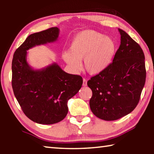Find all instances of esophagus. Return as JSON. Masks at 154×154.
I'll return each instance as SVG.
<instances>
[{"mask_svg": "<svg viewBox=\"0 0 154 154\" xmlns=\"http://www.w3.org/2000/svg\"><path fill=\"white\" fill-rule=\"evenodd\" d=\"M87 85V80L85 79H83V86H86Z\"/></svg>", "mask_w": 154, "mask_h": 154, "instance_id": "1", "label": "esophagus"}]
</instances>
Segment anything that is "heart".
Listing matches in <instances>:
<instances>
[{
	"label": "heart",
	"instance_id": "obj_1",
	"mask_svg": "<svg viewBox=\"0 0 154 154\" xmlns=\"http://www.w3.org/2000/svg\"><path fill=\"white\" fill-rule=\"evenodd\" d=\"M114 41L94 30L82 31L75 36L70 45L69 51H65L62 58L72 71L81 69L80 60L91 75L102 72L111 63L116 54Z\"/></svg>",
	"mask_w": 154,
	"mask_h": 154
}]
</instances>
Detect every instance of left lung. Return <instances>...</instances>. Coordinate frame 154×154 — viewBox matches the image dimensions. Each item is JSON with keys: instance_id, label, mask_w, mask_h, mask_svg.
<instances>
[{"instance_id": "left-lung-1", "label": "left lung", "mask_w": 154, "mask_h": 154, "mask_svg": "<svg viewBox=\"0 0 154 154\" xmlns=\"http://www.w3.org/2000/svg\"><path fill=\"white\" fill-rule=\"evenodd\" d=\"M121 43L113 62L88 82L92 91L90 106L101 119L113 121L134 110L145 85L146 70L143 49L122 29Z\"/></svg>"}]
</instances>
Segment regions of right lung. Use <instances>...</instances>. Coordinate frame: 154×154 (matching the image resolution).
Masks as SVG:
<instances>
[{
    "label": "right lung",
    "instance_id": "add662e5",
    "mask_svg": "<svg viewBox=\"0 0 154 154\" xmlns=\"http://www.w3.org/2000/svg\"><path fill=\"white\" fill-rule=\"evenodd\" d=\"M57 27L33 33L15 51L12 60V88L23 112L41 124L62 121L68 113L67 102L79 92L83 83L79 75L64 72L53 63L34 70L26 60L27 50L36 45L57 41Z\"/></svg>",
    "mask_w": 154,
    "mask_h": 154
}]
</instances>
